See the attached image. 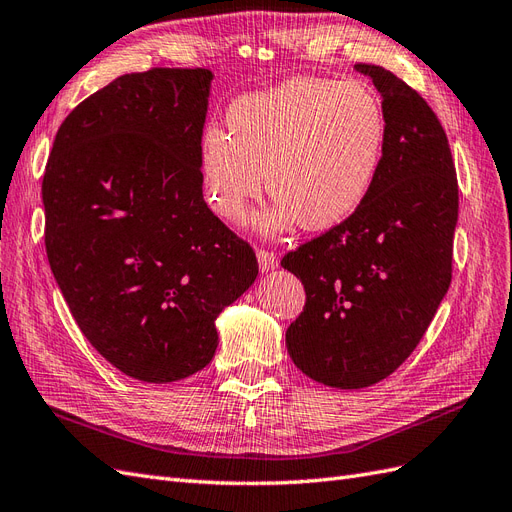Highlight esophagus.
I'll return each mask as SVG.
<instances>
[{
	"mask_svg": "<svg viewBox=\"0 0 512 512\" xmlns=\"http://www.w3.org/2000/svg\"><path fill=\"white\" fill-rule=\"evenodd\" d=\"M258 256V265H260V271L267 273V271H273L275 267H278V256H275L273 252L265 250V247H260V250L256 252Z\"/></svg>",
	"mask_w": 512,
	"mask_h": 512,
	"instance_id": "34e87169",
	"label": "esophagus"
}]
</instances>
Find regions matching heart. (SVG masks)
I'll list each match as a JSON object with an SVG mask.
<instances>
[{"label":"heart","instance_id":"1","mask_svg":"<svg viewBox=\"0 0 512 512\" xmlns=\"http://www.w3.org/2000/svg\"><path fill=\"white\" fill-rule=\"evenodd\" d=\"M228 133L202 135L200 172L217 217L239 222L269 191L278 202L256 226L278 234L295 224L327 230L359 211L377 185L388 150V114L362 81L295 77L245 94L226 112Z\"/></svg>","mask_w":512,"mask_h":512}]
</instances>
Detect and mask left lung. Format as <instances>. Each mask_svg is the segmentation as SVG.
Masks as SVG:
<instances>
[{
  "label": "left lung",
  "mask_w": 512,
  "mask_h": 512,
  "mask_svg": "<svg viewBox=\"0 0 512 512\" xmlns=\"http://www.w3.org/2000/svg\"><path fill=\"white\" fill-rule=\"evenodd\" d=\"M388 114V150L368 200L282 258L306 288L286 329L295 366L329 388L390 377L418 347L452 280L459 185L435 112L403 79L355 64Z\"/></svg>",
  "instance_id": "left-lung-1"
}]
</instances>
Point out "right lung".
<instances>
[{
  "label": "right lung",
  "mask_w": 512,
  "mask_h": 512,
  "mask_svg": "<svg viewBox=\"0 0 512 512\" xmlns=\"http://www.w3.org/2000/svg\"><path fill=\"white\" fill-rule=\"evenodd\" d=\"M213 73L150 68L81 101L43 176L45 247L92 347L146 383L211 362L215 319L258 260L202 198L200 146Z\"/></svg>",
  "instance_id": "add662e5"
}]
</instances>
